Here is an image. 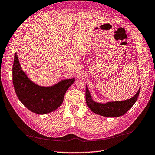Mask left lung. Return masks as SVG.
<instances>
[{
	"label": "left lung",
	"instance_id": "left-lung-1",
	"mask_svg": "<svg viewBox=\"0 0 155 155\" xmlns=\"http://www.w3.org/2000/svg\"><path fill=\"white\" fill-rule=\"evenodd\" d=\"M140 89L141 88H139L137 93L130 99L121 101L107 102L106 103H99L92 99L87 86L86 85V103L91 110L97 114L105 117H110V118L119 117L126 114L135 104L137 100Z\"/></svg>",
	"mask_w": 155,
	"mask_h": 155
}]
</instances>
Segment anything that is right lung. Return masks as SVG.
Listing matches in <instances>:
<instances>
[{
  "label": "right lung",
  "mask_w": 155,
  "mask_h": 155,
  "mask_svg": "<svg viewBox=\"0 0 155 155\" xmlns=\"http://www.w3.org/2000/svg\"><path fill=\"white\" fill-rule=\"evenodd\" d=\"M12 80L21 103L30 111L45 114L54 111L62 104L66 91L74 84L75 78L62 80L50 87L37 85L22 70L18 55L15 53Z\"/></svg>",
  "instance_id": "add662e5"
}]
</instances>
